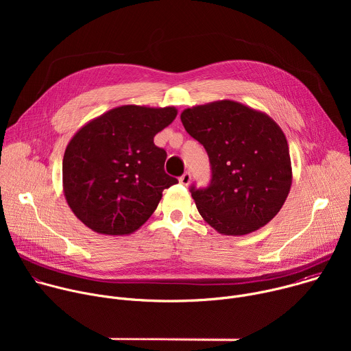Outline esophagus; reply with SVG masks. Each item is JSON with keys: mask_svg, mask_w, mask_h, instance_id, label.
Here are the masks:
<instances>
[{"mask_svg": "<svg viewBox=\"0 0 351 351\" xmlns=\"http://www.w3.org/2000/svg\"><path fill=\"white\" fill-rule=\"evenodd\" d=\"M190 180H191V175H190L189 172H184V173L179 178V182H180L182 184H184V186H187V184L190 183Z\"/></svg>", "mask_w": 351, "mask_h": 351, "instance_id": "1", "label": "esophagus"}]
</instances>
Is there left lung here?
<instances>
[{"label":"left lung","instance_id":"1","mask_svg":"<svg viewBox=\"0 0 351 351\" xmlns=\"http://www.w3.org/2000/svg\"><path fill=\"white\" fill-rule=\"evenodd\" d=\"M180 119L204 145L213 171L208 187L190 189L199 215L226 236L267 225L285 204L293 178L279 125L265 112L232 99L187 108Z\"/></svg>","mask_w":351,"mask_h":351}]
</instances>
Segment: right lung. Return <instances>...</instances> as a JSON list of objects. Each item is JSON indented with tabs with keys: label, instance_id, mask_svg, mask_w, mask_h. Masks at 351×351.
<instances>
[{
	"label": "right lung",
	"instance_id": "right-lung-1",
	"mask_svg": "<svg viewBox=\"0 0 351 351\" xmlns=\"http://www.w3.org/2000/svg\"><path fill=\"white\" fill-rule=\"evenodd\" d=\"M175 107L121 106L82 126L66 145L62 186L66 203L91 230L123 236L156 211L178 179L164 171L167 153L154 136L173 122Z\"/></svg>",
	"mask_w": 351,
	"mask_h": 351
}]
</instances>
